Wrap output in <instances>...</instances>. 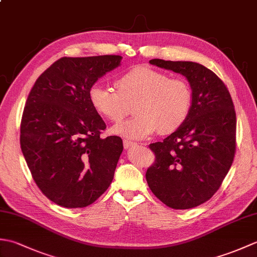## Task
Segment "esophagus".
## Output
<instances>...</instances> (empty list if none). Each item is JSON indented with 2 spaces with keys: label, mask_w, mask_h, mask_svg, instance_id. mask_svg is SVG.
Returning a JSON list of instances; mask_svg holds the SVG:
<instances>
[{
  "label": "esophagus",
  "mask_w": 257,
  "mask_h": 257,
  "mask_svg": "<svg viewBox=\"0 0 257 257\" xmlns=\"http://www.w3.org/2000/svg\"><path fill=\"white\" fill-rule=\"evenodd\" d=\"M135 146H137V144L133 143V141H128V140H124L123 141L124 149H130V148H133V147H135Z\"/></svg>",
  "instance_id": "esophagus-1"
}]
</instances>
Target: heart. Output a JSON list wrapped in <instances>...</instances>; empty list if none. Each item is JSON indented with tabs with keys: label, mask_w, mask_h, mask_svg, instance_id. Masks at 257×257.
I'll list each match as a JSON object with an SVG mask.
<instances>
[{
	"label": "heart",
	"mask_w": 257,
	"mask_h": 257,
	"mask_svg": "<svg viewBox=\"0 0 257 257\" xmlns=\"http://www.w3.org/2000/svg\"><path fill=\"white\" fill-rule=\"evenodd\" d=\"M116 90L95 84L88 91L95 111L109 121H119L133 106L135 116L114 124L110 133L128 140H143L158 129L163 135L179 129L187 120L192 94L185 80L169 78L154 68L136 66L120 75Z\"/></svg>",
	"instance_id": "b5f03b06"
}]
</instances>
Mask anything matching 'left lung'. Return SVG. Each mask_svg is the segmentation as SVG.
I'll return each mask as SVG.
<instances>
[{
    "instance_id": "obj_1",
    "label": "left lung",
    "mask_w": 257,
    "mask_h": 257,
    "mask_svg": "<svg viewBox=\"0 0 257 257\" xmlns=\"http://www.w3.org/2000/svg\"><path fill=\"white\" fill-rule=\"evenodd\" d=\"M160 68L184 76L192 102L187 120L161 143L150 145L156 162L146 173L150 190L176 210L210 200L232 166L236 116L230 92L217 76L193 62L151 59Z\"/></svg>"
}]
</instances>
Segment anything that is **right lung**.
<instances>
[{
  "label": "right lung",
  "instance_id": "right-lung-1",
  "mask_svg": "<svg viewBox=\"0 0 257 257\" xmlns=\"http://www.w3.org/2000/svg\"><path fill=\"white\" fill-rule=\"evenodd\" d=\"M122 57H63L35 81L21 122V149L37 187L64 207H85L110 185L122 140L101 138L106 123L88 91Z\"/></svg>",
  "mask_w": 257,
  "mask_h": 257
}]
</instances>
